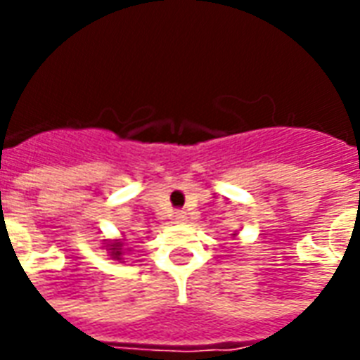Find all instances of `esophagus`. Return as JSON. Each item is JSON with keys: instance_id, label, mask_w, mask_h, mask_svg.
<instances>
[{"instance_id": "34e87169", "label": "esophagus", "mask_w": 360, "mask_h": 360, "mask_svg": "<svg viewBox=\"0 0 360 360\" xmlns=\"http://www.w3.org/2000/svg\"><path fill=\"white\" fill-rule=\"evenodd\" d=\"M185 219H187L185 212H175V221H185Z\"/></svg>"}]
</instances>
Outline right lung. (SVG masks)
<instances>
[{
    "instance_id": "1",
    "label": "right lung",
    "mask_w": 360,
    "mask_h": 360,
    "mask_svg": "<svg viewBox=\"0 0 360 360\" xmlns=\"http://www.w3.org/2000/svg\"><path fill=\"white\" fill-rule=\"evenodd\" d=\"M110 247H111V249H110L111 257L119 258V257H121V255H123V249H121L123 245H121V243H113V245H110Z\"/></svg>"
}]
</instances>
